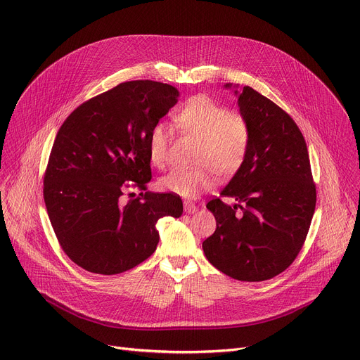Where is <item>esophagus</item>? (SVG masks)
<instances>
[{
    "mask_svg": "<svg viewBox=\"0 0 360 360\" xmlns=\"http://www.w3.org/2000/svg\"><path fill=\"white\" fill-rule=\"evenodd\" d=\"M184 209H185V212H186V213H190V214H194V213H197V210H198V207H197L195 204L190 202V201H185V202H184Z\"/></svg>",
    "mask_w": 360,
    "mask_h": 360,
    "instance_id": "obj_1",
    "label": "esophagus"
}]
</instances>
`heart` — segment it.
<instances>
[{
  "instance_id": "1",
  "label": "heart",
  "mask_w": 360,
  "mask_h": 360,
  "mask_svg": "<svg viewBox=\"0 0 360 360\" xmlns=\"http://www.w3.org/2000/svg\"><path fill=\"white\" fill-rule=\"evenodd\" d=\"M178 127L200 140L193 169L174 167L159 179L162 191L195 198L214 185V172L231 176L242 166L250 147V125L240 113L229 112L205 94L186 101L174 117ZM169 134L165 124L150 129L148 158L156 167L167 162Z\"/></svg>"
}]
</instances>
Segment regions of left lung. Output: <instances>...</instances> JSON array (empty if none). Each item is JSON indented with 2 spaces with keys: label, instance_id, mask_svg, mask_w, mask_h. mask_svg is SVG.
Here are the masks:
<instances>
[{
  "label": "left lung",
  "instance_id": "1",
  "mask_svg": "<svg viewBox=\"0 0 360 360\" xmlns=\"http://www.w3.org/2000/svg\"><path fill=\"white\" fill-rule=\"evenodd\" d=\"M235 89L240 115L250 125L242 166L207 204L214 233L202 242L210 264L240 281H262L285 271L297 257L315 212L316 193L304 136L288 113L250 86Z\"/></svg>",
  "mask_w": 360,
  "mask_h": 360
}]
</instances>
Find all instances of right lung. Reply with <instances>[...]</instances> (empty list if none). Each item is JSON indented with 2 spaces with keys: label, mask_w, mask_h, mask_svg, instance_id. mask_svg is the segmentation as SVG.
Listing matches in <instances>:
<instances>
[{
  "label": "right lung",
  "mask_w": 360,
  "mask_h": 360,
  "mask_svg": "<svg viewBox=\"0 0 360 360\" xmlns=\"http://www.w3.org/2000/svg\"><path fill=\"white\" fill-rule=\"evenodd\" d=\"M179 91L151 80L121 83L75 109L55 137L44 179L46 212L64 252L82 269L120 274L156 251V223L181 217L175 194L141 193L122 204L124 184L151 179L150 129Z\"/></svg>",
  "instance_id": "right-lung-1"
}]
</instances>
